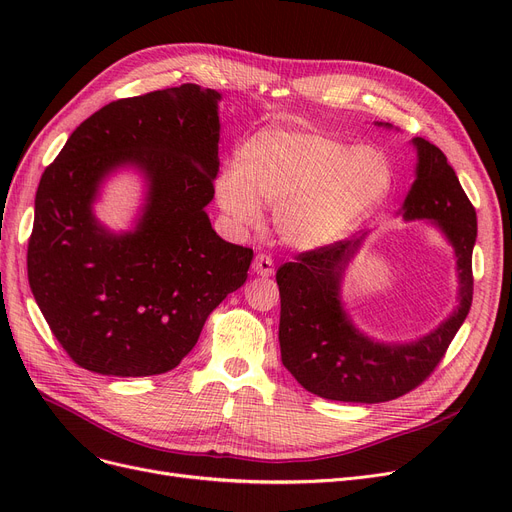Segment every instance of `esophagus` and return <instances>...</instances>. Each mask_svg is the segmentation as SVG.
<instances>
[{"label":"esophagus","mask_w":512,"mask_h":512,"mask_svg":"<svg viewBox=\"0 0 512 512\" xmlns=\"http://www.w3.org/2000/svg\"><path fill=\"white\" fill-rule=\"evenodd\" d=\"M253 272L261 278H270L274 276V261L267 255H255L253 259Z\"/></svg>","instance_id":"1"}]
</instances>
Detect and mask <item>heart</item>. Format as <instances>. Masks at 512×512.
Masks as SVG:
<instances>
[{
    "mask_svg": "<svg viewBox=\"0 0 512 512\" xmlns=\"http://www.w3.org/2000/svg\"><path fill=\"white\" fill-rule=\"evenodd\" d=\"M388 153L309 130H263L236 153V170L215 180V203L238 230L255 228L272 205L286 247L319 251L355 234L390 199Z\"/></svg>",
    "mask_w": 512,
    "mask_h": 512,
    "instance_id": "1",
    "label": "heart"
}]
</instances>
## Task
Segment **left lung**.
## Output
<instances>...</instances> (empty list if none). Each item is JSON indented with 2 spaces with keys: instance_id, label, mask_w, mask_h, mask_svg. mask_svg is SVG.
I'll use <instances>...</instances> for the list:
<instances>
[{
  "instance_id": "8db88e82",
  "label": "left lung",
  "mask_w": 512,
  "mask_h": 512,
  "mask_svg": "<svg viewBox=\"0 0 512 512\" xmlns=\"http://www.w3.org/2000/svg\"><path fill=\"white\" fill-rule=\"evenodd\" d=\"M392 128L388 122H375ZM415 182L398 209L405 222L425 220L456 257V309L438 328L411 342H384L361 332L342 301V280L367 232L284 263L280 286V353L284 367L307 392L342 402H386L417 388L444 357L473 301L471 257L477 215L446 155L429 141H411Z\"/></svg>"
}]
</instances>
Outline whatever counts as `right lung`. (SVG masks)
<instances>
[{
  "mask_svg": "<svg viewBox=\"0 0 512 512\" xmlns=\"http://www.w3.org/2000/svg\"><path fill=\"white\" fill-rule=\"evenodd\" d=\"M222 95L182 85L107 103L43 172L29 284L74 363L116 378L174 369L205 319L247 282L253 251L211 228ZM134 169L146 191L128 231L94 215L104 182Z\"/></svg>",
  "mask_w": 512,
  "mask_h": 512,
  "instance_id": "add662e5",
  "label": "right lung"
}]
</instances>
